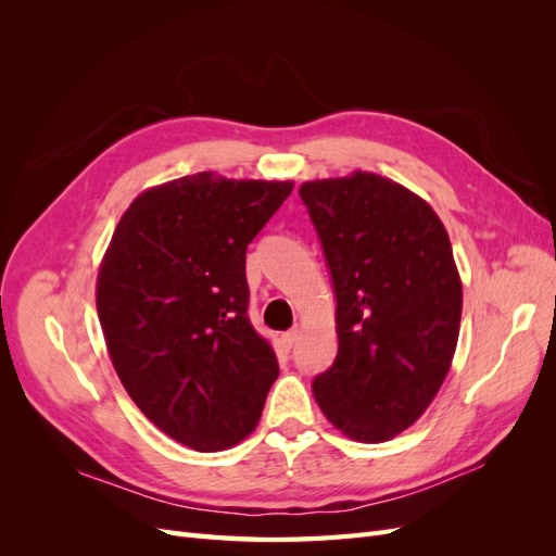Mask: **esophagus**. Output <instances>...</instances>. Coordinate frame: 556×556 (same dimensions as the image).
Returning <instances> with one entry per match:
<instances>
[{"instance_id": "esophagus-1", "label": "esophagus", "mask_w": 556, "mask_h": 556, "mask_svg": "<svg viewBox=\"0 0 556 556\" xmlns=\"http://www.w3.org/2000/svg\"><path fill=\"white\" fill-rule=\"evenodd\" d=\"M280 341H282V348H285V350H292V348H294V343L299 341V329L285 331V333L280 336Z\"/></svg>"}]
</instances>
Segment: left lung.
I'll return each mask as SVG.
<instances>
[{
    "mask_svg": "<svg viewBox=\"0 0 556 556\" xmlns=\"http://www.w3.org/2000/svg\"><path fill=\"white\" fill-rule=\"evenodd\" d=\"M299 197L325 250L339 333L315 401L350 439L390 441L427 410L457 348L447 231L425 199L376 174L304 182Z\"/></svg>",
    "mask_w": 556,
    "mask_h": 556,
    "instance_id": "8db88e82",
    "label": "left lung"
}]
</instances>
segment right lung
<instances>
[{
	"label": "right lung",
	"mask_w": 556,
	"mask_h": 556,
	"mask_svg": "<svg viewBox=\"0 0 556 556\" xmlns=\"http://www.w3.org/2000/svg\"><path fill=\"white\" fill-rule=\"evenodd\" d=\"M278 180L185 176L134 199L97 276L115 374L141 413L199 452L257 427L278 359L248 317L245 250L290 197Z\"/></svg>",
	"instance_id": "right-lung-1"
}]
</instances>
